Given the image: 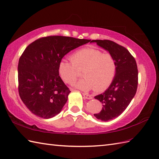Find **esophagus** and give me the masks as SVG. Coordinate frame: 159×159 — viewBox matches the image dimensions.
<instances>
[{
  "label": "esophagus",
  "mask_w": 159,
  "mask_h": 159,
  "mask_svg": "<svg viewBox=\"0 0 159 159\" xmlns=\"http://www.w3.org/2000/svg\"><path fill=\"white\" fill-rule=\"evenodd\" d=\"M83 96L84 98H85L88 99V100H91L93 98V97L92 96H90V95H89V94H87L85 93H83Z\"/></svg>",
  "instance_id": "obj_1"
}]
</instances>
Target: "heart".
Segmentation results:
<instances>
[{
  "instance_id": "obj_1",
  "label": "heart",
  "mask_w": 159,
  "mask_h": 159,
  "mask_svg": "<svg viewBox=\"0 0 159 159\" xmlns=\"http://www.w3.org/2000/svg\"><path fill=\"white\" fill-rule=\"evenodd\" d=\"M70 59L72 61H59V76L65 83L72 84L79 76L76 67L84 68L85 78L75 84L76 88L84 92L93 89L102 92L109 87L116 76V60L110 53H102L98 49L87 47L74 52Z\"/></svg>"
}]
</instances>
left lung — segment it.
I'll return each instance as SVG.
<instances>
[{"label": "left lung", "instance_id": "left-lung-1", "mask_svg": "<svg viewBox=\"0 0 159 159\" xmlns=\"http://www.w3.org/2000/svg\"><path fill=\"white\" fill-rule=\"evenodd\" d=\"M113 57L116 63L114 79L105 92L95 96L102 104L98 113L93 114L98 120L109 121L122 113L135 95L138 85L136 61L124 46L108 39L92 40Z\"/></svg>", "mask_w": 159, "mask_h": 159}]
</instances>
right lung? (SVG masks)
Listing matches in <instances>:
<instances>
[{"label": "right lung", "instance_id": "add662e5", "mask_svg": "<svg viewBox=\"0 0 159 159\" xmlns=\"http://www.w3.org/2000/svg\"><path fill=\"white\" fill-rule=\"evenodd\" d=\"M90 41L52 35L36 39L26 47L18 62V92L32 113L49 119L61 112L70 91L59 76V61Z\"/></svg>", "mask_w": 159, "mask_h": 159}]
</instances>
